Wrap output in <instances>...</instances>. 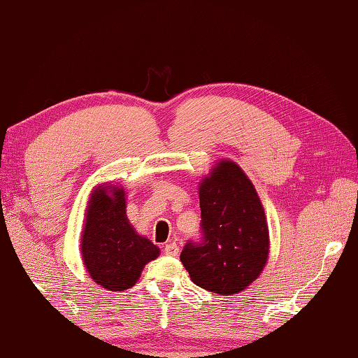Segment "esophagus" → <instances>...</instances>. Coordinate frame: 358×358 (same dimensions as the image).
Here are the masks:
<instances>
[{
  "mask_svg": "<svg viewBox=\"0 0 358 358\" xmlns=\"http://www.w3.org/2000/svg\"><path fill=\"white\" fill-rule=\"evenodd\" d=\"M178 245L177 243H167L164 246V252L167 254V256H177L178 254Z\"/></svg>",
  "mask_w": 358,
  "mask_h": 358,
  "instance_id": "34e87169",
  "label": "esophagus"
}]
</instances>
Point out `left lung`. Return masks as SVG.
<instances>
[{
  "mask_svg": "<svg viewBox=\"0 0 358 358\" xmlns=\"http://www.w3.org/2000/svg\"><path fill=\"white\" fill-rule=\"evenodd\" d=\"M201 241H187L181 264L194 284L213 294L234 295L262 273L270 240L264 207L245 172L222 159L202 178Z\"/></svg>",
  "mask_w": 358,
  "mask_h": 358,
  "instance_id": "left-lung-1",
  "label": "left lung"
}]
</instances>
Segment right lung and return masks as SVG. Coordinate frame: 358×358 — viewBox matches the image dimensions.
Listing matches in <instances>:
<instances>
[{
	"instance_id": "add662e5",
	"label": "right lung",
	"mask_w": 358,
	"mask_h": 358,
	"mask_svg": "<svg viewBox=\"0 0 358 358\" xmlns=\"http://www.w3.org/2000/svg\"><path fill=\"white\" fill-rule=\"evenodd\" d=\"M80 250L92 280L115 292L134 286L143 266L159 256V248L138 235L126 216L123 187L106 185L94 187L88 201Z\"/></svg>"
}]
</instances>
